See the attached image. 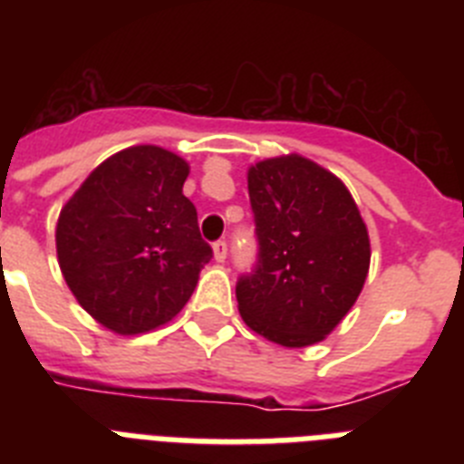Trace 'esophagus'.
I'll use <instances>...</instances> for the list:
<instances>
[{"mask_svg":"<svg viewBox=\"0 0 464 464\" xmlns=\"http://www.w3.org/2000/svg\"><path fill=\"white\" fill-rule=\"evenodd\" d=\"M225 257H227V244L225 241H216L213 244V260L225 262Z\"/></svg>","mask_w":464,"mask_h":464,"instance_id":"esophagus-1","label":"esophagus"}]
</instances>
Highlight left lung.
<instances>
[{
  "mask_svg": "<svg viewBox=\"0 0 464 464\" xmlns=\"http://www.w3.org/2000/svg\"><path fill=\"white\" fill-rule=\"evenodd\" d=\"M260 253L237 283L244 323L285 348L323 342L360 297L370 232L342 179L297 153L248 167Z\"/></svg>",
  "mask_w": 464,
  "mask_h": 464,
  "instance_id": "1",
  "label": "left lung"
}]
</instances>
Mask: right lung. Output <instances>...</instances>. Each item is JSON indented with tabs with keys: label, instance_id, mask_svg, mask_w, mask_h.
Returning <instances> with one entry per match:
<instances>
[{
	"label": "right lung",
	"instance_id": "add662e5",
	"mask_svg": "<svg viewBox=\"0 0 464 464\" xmlns=\"http://www.w3.org/2000/svg\"><path fill=\"white\" fill-rule=\"evenodd\" d=\"M186 160L153 143L118 150L69 197L57 262L76 302L116 334H141L186 306L211 260L183 195Z\"/></svg>",
	"mask_w": 464,
	"mask_h": 464
}]
</instances>
